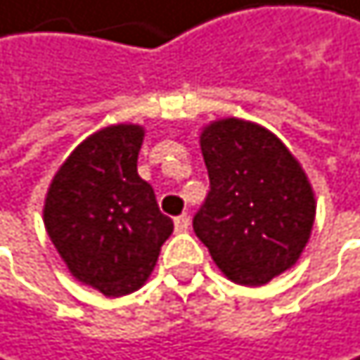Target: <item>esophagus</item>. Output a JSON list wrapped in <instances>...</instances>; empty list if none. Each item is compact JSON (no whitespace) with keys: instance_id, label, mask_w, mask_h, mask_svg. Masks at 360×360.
<instances>
[{"instance_id":"34e87169","label":"esophagus","mask_w":360,"mask_h":360,"mask_svg":"<svg viewBox=\"0 0 360 360\" xmlns=\"http://www.w3.org/2000/svg\"><path fill=\"white\" fill-rule=\"evenodd\" d=\"M174 228H176V233H186V230L190 228V215L188 213L176 215L174 217Z\"/></svg>"}]
</instances>
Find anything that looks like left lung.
I'll return each instance as SVG.
<instances>
[{
  "label": "left lung",
  "mask_w": 360,
  "mask_h": 360,
  "mask_svg": "<svg viewBox=\"0 0 360 360\" xmlns=\"http://www.w3.org/2000/svg\"><path fill=\"white\" fill-rule=\"evenodd\" d=\"M209 194L194 233L215 264L243 286H262L301 256L316 215L314 194L292 153L243 119L211 123L200 136Z\"/></svg>",
  "instance_id": "left-lung-1"
}]
</instances>
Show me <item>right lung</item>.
<instances>
[{"label": "right lung", "mask_w": 360, "mask_h": 360, "mask_svg": "<svg viewBox=\"0 0 360 360\" xmlns=\"http://www.w3.org/2000/svg\"><path fill=\"white\" fill-rule=\"evenodd\" d=\"M143 127L110 125L72 151L55 174L44 226L70 273L108 297L143 286L172 233L139 176Z\"/></svg>", "instance_id": "obj_1"}]
</instances>
